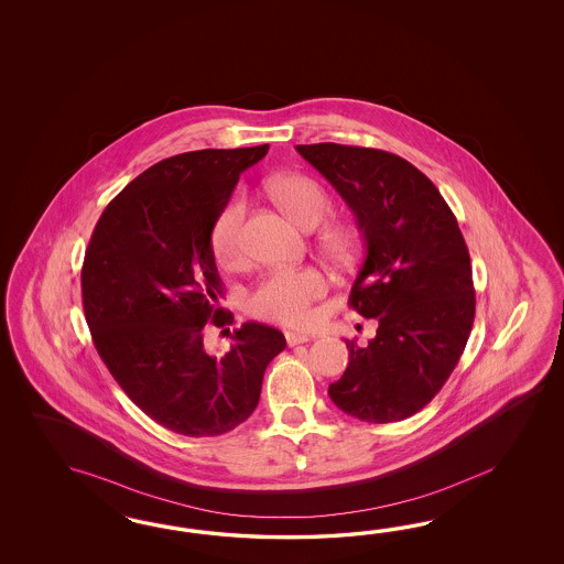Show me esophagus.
I'll use <instances>...</instances> for the list:
<instances>
[{
  "label": "esophagus",
  "instance_id": "obj_1",
  "mask_svg": "<svg viewBox=\"0 0 564 564\" xmlns=\"http://www.w3.org/2000/svg\"><path fill=\"white\" fill-rule=\"evenodd\" d=\"M285 339H288V345L293 347V345H300V343L310 341V335H304V333H293V330H288L285 333Z\"/></svg>",
  "mask_w": 564,
  "mask_h": 564
}]
</instances>
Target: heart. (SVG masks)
<instances>
[{
  "label": "heart",
  "mask_w": 564,
  "mask_h": 564,
  "mask_svg": "<svg viewBox=\"0 0 564 564\" xmlns=\"http://www.w3.org/2000/svg\"><path fill=\"white\" fill-rule=\"evenodd\" d=\"M271 196L291 221L314 229L325 221L333 203L318 182L291 173L274 177ZM246 200L234 196L223 206L210 227V248L221 264H234L243 254ZM321 246L330 258L349 257L358 246V229L349 223H330L321 236ZM326 293V279L316 269L273 271L264 274L248 293V310L264 321L281 325L310 326L316 321L314 304Z\"/></svg>",
  "instance_id": "1"
}]
</instances>
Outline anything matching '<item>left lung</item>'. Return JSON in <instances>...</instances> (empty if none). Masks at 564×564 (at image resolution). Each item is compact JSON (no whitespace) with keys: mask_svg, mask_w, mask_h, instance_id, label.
<instances>
[{"mask_svg":"<svg viewBox=\"0 0 564 564\" xmlns=\"http://www.w3.org/2000/svg\"><path fill=\"white\" fill-rule=\"evenodd\" d=\"M354 210L366 258L349 306L376 318L375 339L347 343L333 403L370 424L424 410L462 358L476 316L471 260L438 188L410 161L380 149L297 144Z\"/></svg>","mask_w":564,"mask_h":564,"instance_id":"left-lung-1","label":"left lung"}]
</instances>
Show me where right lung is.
I'll list each match as a JSON object with an SVG mask.
<instances>
[{"instance_id": "right-lung-1", "label": "right lung", "mask_w": 564, "mask_h": 564, "mask_svg": "<svg viewBox=\"0 0 564 564\" xmlns=\"http://www.w3.org/2000/svg\"><path fill=\"white\" fill-rule=\"evenodd\" d=\"M269 144L175 154L140 173L105 206L86 248L83 306L102 364L151 420L192 438L219 436L257 410L262 376L285 337L215 307L223 281L210 227L239 173ZM232 339L208 355L205 328Z\"/></svg>"}]
</instances>
